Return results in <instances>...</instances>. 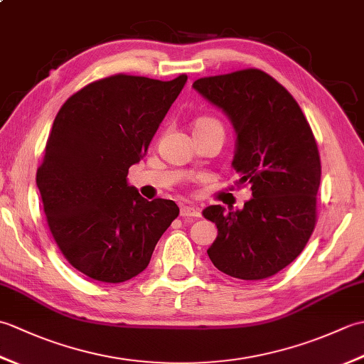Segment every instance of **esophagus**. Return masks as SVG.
<instances>
[{
	"mask_svg": "<svg viewBox=\"0 0 364 364\" xmlns=\"http://www.w3.org/2000/svg\"><path fill=\"white\" fill-rule=\"evenodd\" d=\"M180 215H181V218H200V215H202V213H200V210H198V208H196V206L184 205V206H181Z\"/></svg>",
	"mask_w": 364,
	"mask_h": 364,
	"instance_id": "obj_1",
	"label": "esophagus"
}]
</instances>
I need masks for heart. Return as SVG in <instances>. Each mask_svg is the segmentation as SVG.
Listing matches in <instances>:
<instances>
[{
	"instance_id": "obj_1",
	"label": "heart",
	"mask_w": 364,
	"mask_h": 364,
	"mask_svg": "<svg viewBox=\"0 0 364 364\" xmlns=\"http://www.w3.org/2000/svg\"><path fill=\"white\" fill-rule=\"evenodd\" d=\"M210 125H220V123H219L218 120L210 119V117H202V119L196 120V123H194V129L203 128V127H210Z\"/></svg>"
}]
</instances>
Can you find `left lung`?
Instances as JSON below:
<instances>
[{
	"instance_id": "8db88e82",
	"label": "left lung",
	"mask_w": 364,
	"mask_h": 364,
	"mask_svg": "<svg viewBox=\"0 0 364 364\" xmlns=\"http://www.w3.org/2000/svg\"><path fill=\"white\" fill-rule=\"evenodd\" d=\"M192 87L230 119L236 184L252 189L242 210H203L218 227L208 257L239 280L272 277L305 249L318 218L321 158L310 123L289 92L258 68L200 78Z\"/></svg>"
}]
</instances>
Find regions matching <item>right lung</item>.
<instances>
[{
  "mask_svg": "<svg viewBox=\"0 0 364 364\" xmlns=\"http://www.w3.org/2000/svg\"><path fill=\"white\" fill-rule=\"evenodd\" d=\"M186 81L114 75L73 94L53 122L37 188L59 250L92 280L141 274L180 214L172 200H145L127 175Z\"/></svg>",
  "mask_w": 364,
  "mask_h": 364,
  "instance_id": "right-lung-1",
  "label": "right lung"
}]
</instances>
